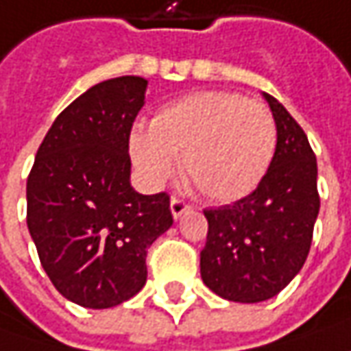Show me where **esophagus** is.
Listing matches in <instances>:
<instances>
[{"label":"esophagus","mask_w":351,"mask_h":351,"mask_svg":"<svg viewBox=\"0 0 351 351\" xmlns=\"http://www.w3.org/2000/svg\"><path fill=\"white\" fill-rule=\"evenodd\" d=\"M186 210H190V206H188V204H184V199L176 198V196H173V198H171V213H173V217H175V219H178V217L186 212Z\"/></svg>","instance_id":"34e87169"}]
</instances>
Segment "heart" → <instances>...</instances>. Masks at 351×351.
Returning a JSON list of instances; mask_svg holds the SVG:
<instances>
[{
	"label": "heart",
	"instance_id": "heart-1",
	"mask_svg": "<svg viewBox=\"0 0 351 351\" xmlns=\"http://www.w3.org/2000/svg\"><path fill=\"white\" fill-rule=\"evenodd\" d=\"M276 152V122L258 101L231 91H199L167 104L147 132H134L130 157L149 184H161L180 157V173L206 198H245Z\"/></svg>",
	"mask_w": 351,
	"mask_h": 351
}]
</instances>
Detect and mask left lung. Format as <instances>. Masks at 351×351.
Segmentation results:
<instances>
[{
  "label": "left lung",
  "mask_w": 351,
  "mask_h": 351,
  "mask_svg": "<svg viewBox=\"0 0 351 351\" xmlns=\"http://www.w3.org/2000/svg\"><path fill=\"white\" fill-rule=\"evenodd\" d=\"M278 143L254 192L235 204L204 210L206 247L199 252L204 284L223 299L258 303L278 295L303 268L319 215L317 157L307 134L284 104L264 93Z\"/></svg>",
  "instance_id": "obj_1"
}]
</instances>
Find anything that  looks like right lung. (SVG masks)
I'll return each mask as SVG.
<instances>
[{
  "label": "right lung",
  "instance_id": "add662e5",
  "mask_svg": "<svg viewBox=\"0 0 351 351\" xmlns=\"http://www.w3.org/2000/svg\"><path fill=\"white\" fill-rule=\"evenodd\" d=\"M147 81L108 79L64 108L27 178V225L44 272L62 295L108 308L145 285V256L173 225L169 194L130 184V132Z\"/></svg>",
  "mask_w": 351,
  "mask_h": 351
}]
</instances>
